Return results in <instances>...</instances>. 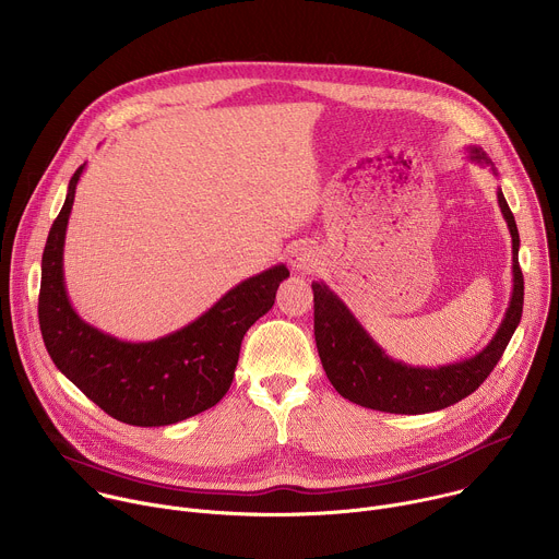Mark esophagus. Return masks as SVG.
I'll return each mask as SVG.
<instances>
[{"instance_id":"obj_1","label":"esophagus","mask_w":559,"mask_h":559,"mask_svg":"<svg viewBox=\"0 0 559 559\" xmlns=\"http://www.w3.org/2000/svg\"><path fill=\"white\" fill-rule=\"evenodd\" d=\"M289 265L294 272H300V274H309L316 270L318 265V252L316 248L307 246V243H298L292 248L289 252Z\"/></svg>"}]
</instances>
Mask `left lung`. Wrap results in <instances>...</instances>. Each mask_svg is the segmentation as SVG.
I'll use <instances>...</instances> for the list:
<instances>
[{"label": "left lung", "mask_w": 559, "mask_h": 559, "mask_svg": "<svg viewBox=\"0 0 559 559\" xmlns=\"http://www.w3.org/2000/svg\"><path fill=\"white\" fill-rule=\"evenodd\" d=\"M475 164L496 168L480 147H468ZM498 203L513 238V292L491 343L466 360L442 367H412L393 360L365 332L347 305L323 283H311L313 289V336L318 356L334 389L347 401L386 414H429L460 403L462 397L480 386L502 358L522 318L524 276L518 263L520 234L509 203L498 188Z\"/></svg>", "instance_id": "obj_1"}]
</instances>
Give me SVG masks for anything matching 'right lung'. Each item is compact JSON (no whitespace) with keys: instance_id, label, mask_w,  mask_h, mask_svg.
<instances>
[{"instance_id":"1","label":"right lung","mask_w":559,"mask_h":559,"mask_svg":"<svg viewBox=\"0 0 559 559\" xmlns=\"http://www.w3.org/2000/svg\"><path fill=\"white\" fill-rule=\"evenodd\" d=\"M55 218L41 257L39 328L55 367L108 416L134 427H166L214 407L227 393L246 332L274 305L289 276L274 265L231 287L197 321L147 343L99 332L79 316L66 294L63 243L76 181Z\"/></svg>"}]
</instances>
